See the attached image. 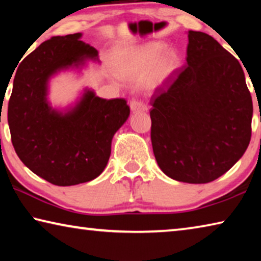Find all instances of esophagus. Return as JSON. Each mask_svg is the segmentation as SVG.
Masks as SVG:
<instances>
[{
	"instance_id": "1",
	"label": "esophagus",
	"mask_w": 261,
	"mask_h": 261,
	"mask_svg": "<svg viewBox=\"0 0 261 261\" xmlns=\"http://www.w3.org/2000/svg\"><path fill=\"white\" fill-rule=\"evenodd\" d=\"M130 108L132 112H141V110L144 112V110H147V107L145 106L143 101L137 98H134L130 101Z\"/></svg>"
}]
</instances>
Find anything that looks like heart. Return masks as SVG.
Masks as SVG:
<instances>
[{
  "label": "heart",
  "instance_id": "heart-1",
  "mask_svg": "<svg viewBox=\"0 0 261 261\" xmlns=\"http://www.w3.org/2000/svg\"><path fill=\"white\" fill-rule=\"evenodd\" d=\"M161 42H147L121 54L118 72L125 78L143 77L145 85L156 88L165 84L179 67V59L173 50L160 53Z\"/></svg>",
  "mask_w": 261,
  "mask_h": 261
}]
</instances>
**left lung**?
I'll return each mask as SVG.
<instances>
[{"label":"left lung","instance_id":"1","mask_svg":"<svg viewBox=\"0 0 261 261\" xmlns=\"http://www.w3.org/2000/svg\"><path fill=\"white\" fill-rule=\"evenodd\" d=\"M187 63L151 98V139L161 170L179 182L219 178L251 140L252 98L235 56L189 31Z\"/></svg>","mask_w":261,"mask_h":261}]
</instances>
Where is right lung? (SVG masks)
Here are the masks:
<instances>
[{
	"instance_id": "right-lung-1",
	"label": "right lung",
	"mask_w": 261,
	"mask_h": 261,
	"mask_svg": "<svg viewBox=\"0 0 261 261\" xmlns=\"http://www.w3.org/2000/svg\"><path fill=\"white\" fill-rule=\"evenodd\" d=\"M81 37H53L26 56L16 71L8 105L17 155L35 175L59 187L90 182L102 173L115 132L130 115L125 99H101L92 91L67 114L48 105L51 74L98 57V50Z\"/></svg>"
}]
</instances>
